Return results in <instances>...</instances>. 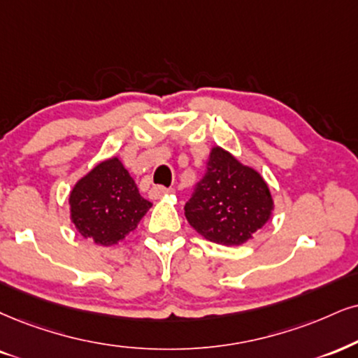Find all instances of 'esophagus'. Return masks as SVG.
<instances>
[{
	"label": "esophagus",
	"instance_id": "34e87169",
	"mask_svg": "<svg viewBox=\"0 0 358 358\" xmlns=\"http://www.w3.org/2000/svg\"><path fill=\"white\" fill-rule=\"evenodd\" d=\"M167 194H171V189H167L164 186H154L151 191H149L151 199H161L162 196H167Z\"/></svg>",
	"mask_w": 358,
	"mask_h": 358
}]
</instances>
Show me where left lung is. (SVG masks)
I'll use <instances>...</instances> for the list:
<instances>
[{
  "mask_svg": "<svg viewBox=\"0 0 358 358\" xmlns=\"http://www.w3.org/2000/svg\"><path fill=\"white\" fill-rule=\"evenodd\" d=\"M184 210L187 222L207 241L241 245L271 219L273 201L257 171L215 145Z\"/></svg>",
  "mask_w": 358,
  "mask_h": 358,
  "instance_id": "left-lung-1",
  "label": "left lung"
}]
</instances>
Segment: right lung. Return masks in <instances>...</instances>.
I'll list each match as a JSON object with an SVG mask.
<instances>
[{"mask_svg":"<svg viewBox=\"0 0 358 358\" xmlns=\"http://www.w3.org/2000/svg\"><path fill=\"white\" fill-rule=\"evenodd\" d=\"M151 206L119 157L99 162L69 194L71 220L78 232L106 247L134 231Z\"/></svg>","mask_w":358,"mask_h":358,"instance_id":"right-lung-1","label":"right lung"}]
</instances>
